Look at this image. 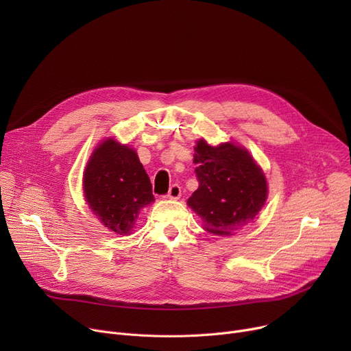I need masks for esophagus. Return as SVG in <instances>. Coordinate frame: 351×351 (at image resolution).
Returning a JSON list of instances; mask_svg holds the SVG:
<instances>
[{
  "label": "esophagus",
  "mask_w": 351,
  "mask_h": 351,
  "mask_svg": "<svg viewBox=\"0 0 351 351\" xmlns=\"http://www.w3.org/2000/svg\"><path fill=\"white\" fill-rule=\"evenodd\" d=\"M180 195H182V191H180V186L178 185V183H175V185H172L169 188V192H168L169 199H179Z\"/></svg>",
  "instance_id": "34e87169"
}]
</instances>
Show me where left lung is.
I'll return each instance as SVG.
<instances>
[{
	"label": "left lung",
	"mask_w": 351,
	"mask_h": 351,
	"mask_svg": "<svg viewBox=\"0 0 351 351\" xmlns=\"http://www.w3.org/2000/svg\"><path fill=\"white\" fill-rule=\"evenodd\" d=\"M199 188L188 205L213 234L229 236L257 216L267 199L265 173L250 154L232 142L210 146L197 141L193 154Z\"/></svg>",
	"instance_id": "obj_1"
}]
</instances>
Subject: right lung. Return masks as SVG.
Wrapping results in <instances>:
<instances>
[{
  "mask_svg": "<svg viewBox=\"0 0 351 351\" xmlns=\"http://www.w3.org/2000/svg\"><path fill=\"white\" fill-rule=\"evenodd\" d=\"M84 193L101 223L118 234L131 232L139 210L155 200L152 183L136 152L114 138L102 141L90 155Z\"/></svg>",
  "mask_w": 351,
  "mask_h": 351,
  "instance_id": "right-lung-1",
  "label": "right lung"
}]
</instances>
